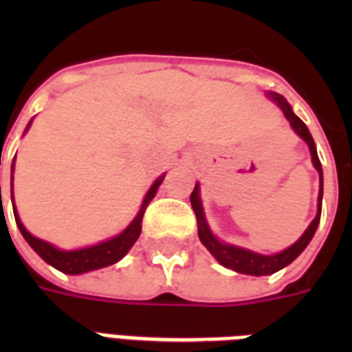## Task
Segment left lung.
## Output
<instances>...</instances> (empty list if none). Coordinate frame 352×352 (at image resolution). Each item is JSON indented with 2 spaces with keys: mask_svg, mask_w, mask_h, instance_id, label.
I'll return each instance as SVG.
<instances>
[{
  "mask_svg": "<svg viewBox=\"0 0 352 352\" xmlns=\"http://www.w3.org/2000/svg\"><path fill=\"white\" fill-rule=\"evenodd\" d=\"M267 98H270L272 102H276V106L283 111L285 118L289 120L290 127L294 129V133L301 140H305L307 146H309V151H311L312 166L316 168L318 175H320V193H318V210L316 217L312 219V223L309 225L303 235L300 239L296 241L294 245H290L289 248L278 252V254H259V252L248 250V248H243V246L230 245V243H225L221 241L214 232L210 230L208 221H206V215H204L203 201H201V184L195 182V188H193L192 195H190V203H192V208L195 212V217H197V228H199V239L203 243L212 256L217 259V261L226 268H232L235 272L239 274H248V276H270V274L278 272L281 268H285L287 265L294 261L296 257L300 256L301 252L305 250L307 245L311 243V239L316 234V228L320 225V217H322V199H323V170L322 162L318 159L316 144H314V138H312L309 127L303 124L298 115L292 111V107L283 96L279 93H274V91H267L265 93Z\"/></svg>",
  "mask_w": 352,
  "mask_h": 352,
  "instance_id": "8db88e82",
  "label": "left lung"
}]
</instances>
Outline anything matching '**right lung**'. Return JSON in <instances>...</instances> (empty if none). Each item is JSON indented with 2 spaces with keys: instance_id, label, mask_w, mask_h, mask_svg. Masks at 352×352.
Instances as JSON below:
<instances>
[{
  "instance_id": "add662e5",
  "label": "right lung",
  "mask_w": 352,
  "mask_h": 352,
  "mask_svg": "<svg viewBox=\"0 0 352 352\" xmlns=\"http://www.w3.org/2000/svg\"><path fill=\"white\" fill-rule=\"evenodd\" d=\"M32 120L27 124L25 127V133L29 131ZM16 159V157H14ZM10 171H14V160ZM166 175H160L157 181L151 184V188L148 190V193L144 195L142 206L138 210V214L135 215V219L127 225L126 230H122L120 234L111 237V239L102 241V243H96V245L84 246V248H74V250H62L58 246L47 243V241L40 239V237H34L27 228L23 226L21 219H19L18 210H16V204H14V192L10 190V199H12V208H14V217H16V225H18L19 232L25 237V241L29 243L30 248L38 254V256L43 259L45 263H49L51 267H54L56 270L63 274H69V276H78V274L91 272V270H98V268L109 267V265H115L126 256L127 252L131 250V246L137 243L138 235L142 232V217L144 212L148 208V204L151 203V199L155 197V193L159 190V186L162 184ZM12 179L10 175V188H12ZM1 195V188H0Z\"/></svg>"
}]
</instances>
